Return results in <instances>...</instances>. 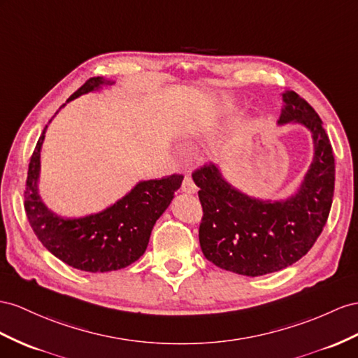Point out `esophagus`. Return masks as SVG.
<instances>
[{"label": "esophagus", "mask_w": 358, "mask_h": 358, "mask_svg": "<svg viewBox=\"0 0 358 358\" xmlns=\"http://www.w3.org/2000/svg\"><path fill=\"white\" fill-rule=\"evenodd\" d=\"M181 190L185 192V194H196L198 187H196V185L194 182V180H192L190 176H186L185 180H182V182H181Z\"/></svg>", "instance_id": "esophagus-1"}]
</instances>
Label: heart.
Segmentation results:
<instances>
[{
	"label": "heart",
	"mask_w": 358,
	"mask_h": 358,
	"mask_svg": "<svg viewBox=\"0 0 358 358\" xmlns=\"http://www.w3.org/2000/svg\"><path fill=\"white\" fill-rule=\"evenodd\" d=\"M199 127H201V121H199V119H196V121H190V122L186 125V131H187L189 134H195V133L199 130Z\"/></svg>",
	"instance_id": "1"
}]
</instances>
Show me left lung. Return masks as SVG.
<instances>
[{"label":"left lung","mask_w":358,"mask_h":358,"mask_svg":"<svg viewBox=\"0 0 358 358\" xmlns=\"http://www.w3.org/2000/svg\"><path fill=\"white\" fill-rule=\"evenodd\" d=\"M278 124H301L311 133L315 155L299 189L264 201L233 187L213 163L192 173L203 206L199 245L217 268L246 277L281 271L310 251L322 233L334 195V155L322 121L293 90L282 94Z\"/></svg>","instance_id":"obj_1"}]
</instances>
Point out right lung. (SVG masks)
Wrapping results in <instances>:
<instances>
[{
    "label": "right lung",
    "mask_w": 358,
    "mask_h": 358,
    "mask_svg": "<svg viewBox=\"0 0 358 358\" xmlns=\"http://www.w3.org/2000/svg\"><path fill=\"white\" fill-rule=\"evenodd\" d=\"M113 83L103 77L89 78L66 103ZM47 128L45 125L30 159L24 192L25 213L34 234L52 255L85 272L117 271L139 260L148 246L155 221L180 189L182 176L173 173L162 180L139 181L125 196L99 213L85 217L59 216L45 206L38 187L41 148Z\"/></svg>",
    "instance_id": "add662e5"
}]
</instances>
